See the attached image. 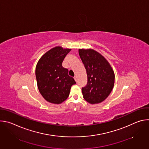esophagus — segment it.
Instances as JSON below:
<instances>
[{
  "label": "esophagus",
  "instance_id": "34e87169",
  "mask_svg": "<svg viewBox=\"0 0 149 149\" xmlns=\"http://www.w3.org/2000/svg\"><path fill=\"white\" fill-rule=\"evenodd\" d=\"M74 79L75 80L76 82L77 81V76H75V77H74Z\"/></svg>",
  "mask_w": 149,
  "mask_h": 149
}]
</instances>
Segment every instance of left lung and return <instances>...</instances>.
Instances as JSON below:
<instances>
[{"label":"left lung","mask_w":149,"mask_h":149,"mask_svg":"<svg viewBox=\"0 0 149 149\" xmlns=\"http://www.w3.org/2000/svg\"><path fill=\"white\" fill-rule=\"evenodd\" d=\"M78 52L87 75V84L82 88L83 97L91 104L101 102L113 88L114 71L107 61L97 51L80 49Z\"/></svg>","instance_id":"left-lung-1"}]
</instances>
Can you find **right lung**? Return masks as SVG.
<instances>
[{
	"mask_svg": "<svg viewBox=\"0 0 149 149\" xmlns=\"http://www.w3.org/2000/svg\"><path fill=\"white\" fill-rule=\"evenodd\" d=\"M70 51L61 47L54 48L42 56L36 65L35 75L39 91L49 102L58 104L66 100L71 86L76 84L68 75V70L62 66Z\"/></svg>",
	"mask_w": 149,
	"mask_h": 149,
	"instance_id": "right-lung-1",
	"label": "right lung"
}]
</instances>
